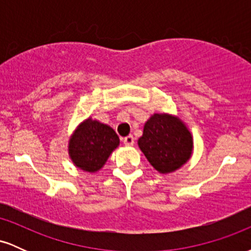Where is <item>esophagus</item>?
<instances>
[{
  "label": "esophagus",
  "mask_w": 251,
  "mask_h": 251,
  "mask_svg": "<svg viewBox=\"0 0 251 251\" xmlns=\"http://www.w3.org/2000/svg\"><path fill=\"white\" fill-rule=\"evenodd\" d=\"M124 144H125L126 146H132L134 144V137L133 135H127V137L124 138Z\"/></svg>",
  "instance_id": "obj_1"
}]
</instances>
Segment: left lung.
I'll use <instances>...</instances> for the list:
<instances>
[{
	"label": "left lung",
	"mask_w": 251,
	"mask_h": 251,
	"mask_svg": "<svg viewBox=\"0 0 251 251\" xmlns=\"http://www.w3.org/2000/svg\"><path fill=\"white\" fill-rule=\"evenodd\" d=\"M138 145L157 171L170 174L188 162L194 142L178 118L155 113L145 123Z\"/></svg>",
	"instance_id": "left-lung-1"
}]
</instances>
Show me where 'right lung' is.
<instances>
[{
    "label": "right lung",
    "mask_w": 251,
    "mask_h": 251,
    "mask_svg": "<svg viewBox=\"0 0 251 251\" xmlns=\"http://www.w3.org/2000/svg\"><path fill=\"white\" fill-rule=\"evenodd\" d=\"M118 145L119 137L113 128L88 118L72 135L68 151L75 166L83 171L96 172L102 168Z\"/></svg>",
    "instance_id": "add662e5"
}]
</instances>
